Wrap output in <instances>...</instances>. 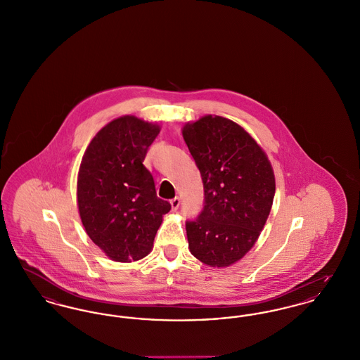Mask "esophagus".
Instances as JSON below:
<instances>
[{"instance_id":"esophagus-1","label":"esophagus","mask_w":360,"mask_h":360,"mask_svg":"<svg viewBox=\"0 0 360 360\" xmlns=\"http://www.w3.org/2000/svg\"><path fill=\"white\" fill-rule=\"evenodd\" d=\"M170 204H172V209L174 212H176L178 210V207H179V204H181V200H179V197H175V198H172V201H170Z\"/></svg>"}]
</instances>
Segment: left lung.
<instances>
[{"label": "left lung", "mask_w": 360, "mask_h": 360, "mask_svg": "<svg viewBox=\"0 0 360 360\" xmlns=\"http://www.w3.org/2000/svg\"><path fill=\"white\" fill-rule=\"evenodd\" d=\"M182 135L204 184V207L186 221L190 252L226 267L255 244L270 214L275 176L260 146L239 124L220 116L188 122Z\"/></svg>", "instance_id": "1"}]
</instances>
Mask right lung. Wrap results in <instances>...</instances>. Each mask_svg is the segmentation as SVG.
Returning <instances> with one entry per match:
<instances>
[{
    "label": "right lung",
    "instance_id": "right-lung-1",
    "mask_svg": "<svg viewBox=\"0 0 360 360\" xmlns=\"http://www.w3.org/2000/svg\"><path fill=\"white\" fill-rule=\"evenodd\" d=\"M156 124L122 116L93 137L81 162L78 209L86 233L116 262L147 257L163 214L172 205L158 198L143 160L159 135Z\"/></svg>",
    "mask_w": 360,
    "mask_h": 360
}]
</instances>
